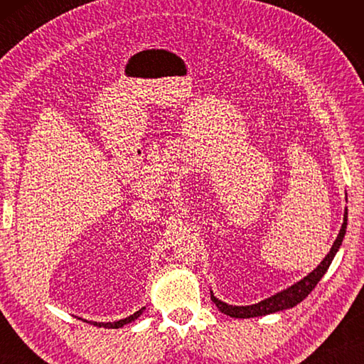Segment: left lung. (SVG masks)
<instances>
[{
	"mask_svg": "<svg viewBox=\"0 0 364 364\" xmlns=\"http://www.w3.org/2000/svg\"><path fill=\"white\" fill-rule=\"evenodd\" d=\"M346 228H347V208L344 211L343 227H341V230H339L336 241L333 242V245H331V249H330L327 257L323 258V261L313 270L311 274H308L304 280H300L296 284H292L291 288L278 292V294H275V296L269 297L266 300H261V301H258V304L249 305V306L228 305V304H225V301L215 299L213 292H211V300L214 301L215 306H218L223 314L230 316V318H239V319L257 318V316H266L270 313H277V311L288 310V308L296 306L297 304H300L301 300L308 297V294H310L316 288V284L321 282L323 274L327 272V269L330 267L331 261H333L339 245H341V242H343L344 235H346Z\"/></svg>",
	"mask_w": 364,
	"mask_h": 364,
	"instance_id": "obj_1",
	"label": "left lung"
}]
</instances>
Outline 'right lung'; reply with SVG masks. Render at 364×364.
Instances as JSON below:
<instances>
[{
	"mask_svg": "<svg viewBox=\"0 0 364 364\" xmlns=\"http://www.w3.org/2000/svg\"><path fill=\"white\" fill-rule=\"evenodd\" d=\"M144 310H145V308H141V310L136 311L134 314H131V316H128V318H125V319H120V321H117V322H106V323H103V322H90V323H92V326L105 327V328H120V327H123V326H127V323L133 322L134 319H137L139 316L142 314V311H144Z\"/></svg>",
	"mask_w": 364,
	"mask_h": 364,
	"instance_id": "right-lung-1",
	"label": "right lung"
}]
</instances>
